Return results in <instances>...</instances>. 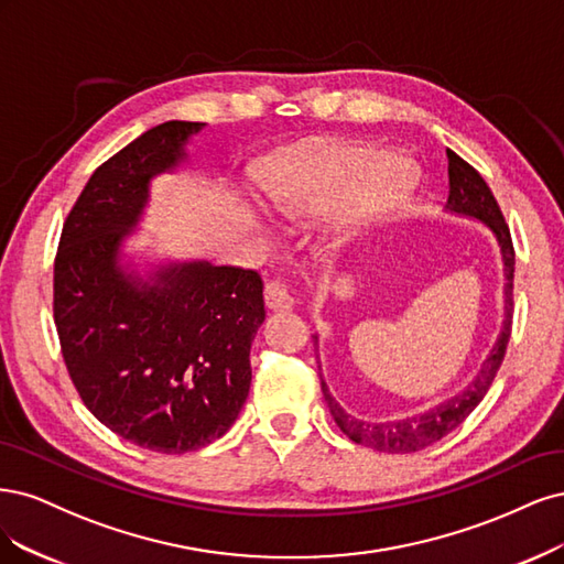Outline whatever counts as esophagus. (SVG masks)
Returning <instances> with one entry per match:
<instances>
[{
    "mask_svg": "<svg viewBox=\"0 0 564 564\" xmlns=\"http://www.w3.org/2000/svg\"><path fill=\"white\" fill-rule=\"evenodd\" d=\"M264 304L269 308H290V306H293V297H290L283 281H279V279L267 281V285H264Z\"/></svg>",
    "mask_w": 564,
    "mask_h": 564,
    "instance_id": "obj_1",
    "label": "esophagus"
}]
</instances>
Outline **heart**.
<instances>
[{
	"instance_id": "b5f03b06",
	"label": "heart",
	"mask_w": 564,
	"mask_h": 564,
	"mask_svg": "<svg viewBox=\"0 0 564 564\" xmlns=\"http://www.w3.org/2000/svg\"><path fill=\"white\" fill-rule=\"evenodd\" d=\"M372 148H335L290 159L274 187L276 208L295 220L314 217L341 202L351 189L344 225L354 227L391 210L414 187V169L403 159L381 163Z\"/></svg>"
}]
</instances>
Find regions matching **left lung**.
<instances>
[{"label": "left lung", "instance_id": "obj_1", "mask_svg": "<svg viewBox=\"0 0 564 564\" xmlns=\"http://www.w3.org/2000/svg\"><path fill=\"white\" fill-rule=\"evenodd\" d=\"M447 175H449V194H447V208L452 213H462L470 215L476 220H482L489 229L495 231L497 241L501 246V256L506 264V318H503V328L499 335L497 347L492 354L487 356L482 362V370L478 372L474 384H468L466 391L459 395L449 398V401L431 408L429 412L420 416H408V420L401 422H389V424H368V422H358L351 414L344 412L335 398L330 395L325 381L321 379V389L325 401H328V408L335 416L337 426L349 435L354 443L368 445L379 452H391V454H408V452H420L433 443H438L441 438L449 431L457 429L466 416L478 408V403L485 398L487 389L492 387V381L497 377V370L501 368V360L506 356L508 339H511V328H513V271H516V248L511 239V229H508L503 213L497 204V198L492 189L487 187L482 175L466 163L459 154H454L447 150Z\"/></svg>", "mask_w": 564, "mask_h": 564}]
</instances>
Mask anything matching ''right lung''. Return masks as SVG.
<instances>
[{"mask_svg":"<svg viewBox=\"0 0 564 564\" xmlns=\"http://www.w3.org/2000/svg\"><path fill=\"white\" fill-rule=\"evenodd\" d=\"M202 126L159 123L100 163L53 262V321L72 384L100 424L161 454L204 447L236 422L264 321L256 269L169 267L150 285L117 264L150 177L175 166Z\"/></svg>","mask_w":564,"mask_h":564,"instance_id":"obj_1","label":"right lung"}]
</instances>
